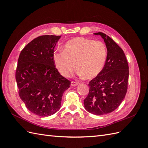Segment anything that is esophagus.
<instances>
[{
  "instance_id": "obj_1",
  "label": "esophagus",
  "mask_w": 148,
  "mask_h": 148,
  "mask_svg": "<svg viewBox=\"0 0 148 148\" xmlns=\"http://www.w3.org/2000/svg\"><path fill=\"white\" fill-rule=\"evenodd\" d=\"M79 83H78V82H73V81H72L71 82V86H77V85Z\"/></svg>"
}]
</instances>
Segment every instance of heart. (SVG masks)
I'll use <instances>...</instances> for the list:
<instances>
[{"label":"heart","mask_w":148,"mask_h":148,"mask_svg":"<svg viewBox=\"0 0 148 148\" xmlns=\"http://www.w3.org/2000/svg\"><path fill=\"white\" fill-rule=\"evenodd\" d=\"M107 52L101 41L78 37L65 42L62 50L53 53V61L60 73L69 77L75 69L80 77L93 79L104 70Z\"/></svg>","instance_id":"b5f03b06"}]
</instances>
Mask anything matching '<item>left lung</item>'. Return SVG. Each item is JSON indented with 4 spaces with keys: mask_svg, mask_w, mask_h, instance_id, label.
Listing matches in <instances>:
<instances>
[{
    "mask_svg": "<svg viewBox=\"0 0 148 148\" xmlns=\"http://www.w3.org/2000/svg\"><path fill=\"white\" fill-rule=\"evenodd\" d=\"M107 50L106 63L102 72L89 83V91L84 100L89 113L100 115L109 114L120 105L126 95L129 76L125 53L112 39L99 32Z\"/></svg>",
    "mask_w": 148,
    "mask_h": 148,
    "instance_id": "8db88e82",
    "label": "left lung"
}]
</instances>
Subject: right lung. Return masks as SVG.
I'll list each match as a JSON object with an SVG mask.
<instances>
[{
	"mask_svg": "<svg viewBox=\"0 0 148 148\" xmlns=\"http://www.w3.org/2000/svg\"><path fill=\"white\" fill-rule=\"evenodd\" d=\"M61 36L44 35L34 39L21 51L15 78L21 99L30 112L41 117L54 114L70 82L59 73L53 52Z\"/></svg>",
	"mask_w": 148,
	"mask_h": 148,
	"instance_id": "obj_1",
	"label": "right lung"
}]
</instances>
